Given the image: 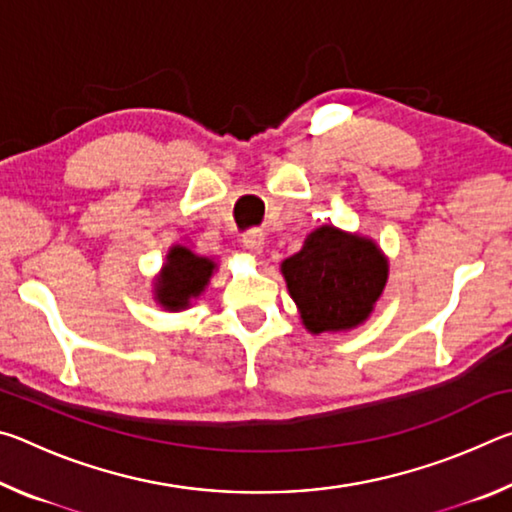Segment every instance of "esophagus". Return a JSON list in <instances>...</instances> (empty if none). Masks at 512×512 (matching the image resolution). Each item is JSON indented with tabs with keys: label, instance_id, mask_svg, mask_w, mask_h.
I'll return each mask as SVG.
<instances>
[{
	"label": "esophagus",
	"instance_id": "esophagus-1",
	"mask_svg": "<svg viewBox=\"0 0 512 512\" xmlns=\"http://www.w3.org/2000/svg\"><path fill=\"white\" fill-rule=\"evenodd\" d=\"M241 241H244V246H246V250H250V253H255V255L262 253V248H264L262 230H248V232H244V237H241Z\"/></svg>",
	"mask_w": 512,
	"mask_h": 512
}]
</instances>
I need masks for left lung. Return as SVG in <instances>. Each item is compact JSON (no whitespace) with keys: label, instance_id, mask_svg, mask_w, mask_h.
Segmentation results:
<instances>
[{"label":"left lung","instance_id":"8db88e82","mask_svg":"<svg viewBox=\"0 0 512 512\" xmlns=\"http://www.w3.org/2000/svg\"><path fill=\"white\" fill-rule=\"evenodd\" d=\"M291 298L309 332H339L370 316L386 287L388 264L370 239L323 225L282 264Z\"/></svg>","mask_w":512,"mask_h":512}]
</instances>
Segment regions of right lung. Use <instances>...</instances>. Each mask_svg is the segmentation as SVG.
<instances>
[{
  "label": "right lung",
  "mask_w": 512,
  "mask_h": 512,
  "mask_svg": "<svg viewBox=\"0 0 512 512\" xmlns=\"http://www.w3.org/2000/svg\"><path fill=\"white\" fill-rule=\"evenodd\" d=\"M214 262L198 257L185 246H173L158 280V300L164 309H185L189 300L196 298L210 282Z\"/></svg>",
  "instance_id": "right-lung-1"
}]
</instances>
